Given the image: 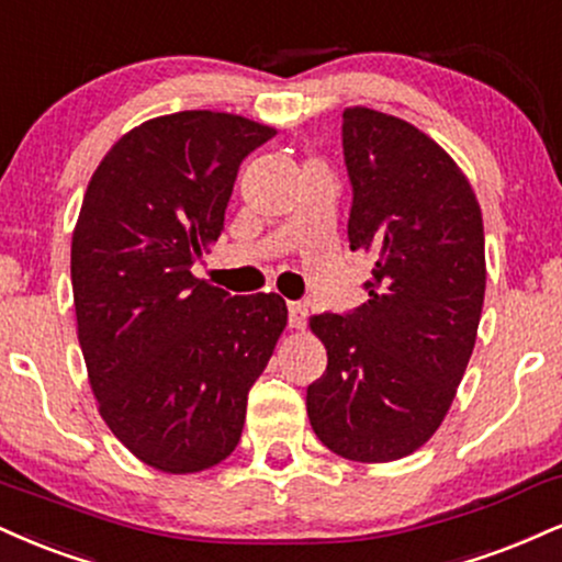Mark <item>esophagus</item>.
Segmentation results:
<instances>
[{"instance_id": "34e87169", "label": "esophagus", "mask_w": 562, "mask_h": 562, "mask_svg": "<svg viewBox=\"0 0 562 562\" xmlns=\"http://www.w3.org/2000/svg\"><path fill=\"white\" fill-rule=\"evenodd\" d=\"M306 319H308V306L306 303H301V301H293V303H288V322H290V327H303V324H306Z\"/></svg>"}]
</instances>
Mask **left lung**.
Returning <instances> with one entry per match:
<instances>
[{
	"instance_id": "1",
	"label": "left lung",
	"mask_w": 562,
	"mask_h": 562,
	"mask_svg": "<svg viewBox=\"0 0 562 562\" xmlns=\"http://www.w3.org/2000/svg\"><path fill=\"white\" fill-rule=\"evenodd\" d=\"M350 248L376 256L369 301L319 314L327 371L308 384L316 437L337 456L387 463L435 435L469 367L486 267L482 209L429 135L392 114H342Z\"/></svg>"
}]
</instances>
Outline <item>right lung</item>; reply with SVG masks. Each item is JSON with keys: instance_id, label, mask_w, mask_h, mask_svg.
Wrapping results in <instances>:
<instances>
[{"instance_id": "right-lung-1", "label": "right lung", "mask_w": 562, "mask_h": 562, "mask_svg": "<svg viewBox=\"0 0 562 562\" xmlns=\"http://www.w3.org/2000/svg\"><path fill=\"white\" fill-rule=\"evenodd\" d=\"M272 135L238 114H165L123 135L83 195L70 274L88 382L112 435L165 474L235 450L285 329L277 293L229 295L191 272L225 229L240 161Z\"/></svg>"}]
</instances>
